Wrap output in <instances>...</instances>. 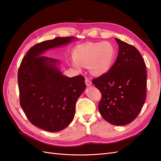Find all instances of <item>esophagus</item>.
<instances>
[{
  "mask_svg": "<svg viewBox=\"0 0 161 161\" xmlns=\"http://www.w3.org/2000/svg\"><path fill=\"white\" fill-rule=\"evenodd\" d=\"M85 83H86V86H90L92 85L91 81L89 79H87V78H86V79H85Z\"/></svg>",
  "mask_w": 161,
  "mask_h": 161,
  "instance_id": "1",
  "label": "esophagus"
}]
</instances>
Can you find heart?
<instances>
[{
    "label": "heart",
    "mask_w": 161,
    "mask_h": 161,
    "mask_svg": "<svg viewBox=\"0 0 161 161\" xmlns=\"http://www.w3.org/2000/svg\"><path fill=\"white\" fill-rule=\"evenodd\" d=\"M116 57L114 46L108 42H89L76 46L72 51L71 65L80 71L82 66H88L94 75H103L113 66Z\"/></svg>",
    "instance_id": "heart-1"
}]
</instances>
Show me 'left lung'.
Returning <instances> with one entry per match:
<instances>
[{"label": "left lung", "instance_id": "1", "mask_svg": "<svg viewBox=\"0 0 161 161\" xmlns=\"http://www.w3.org/2000/svg\"><path fill=\"white\" fill-rule=\"evenodd\" d=\"M119 46L116 60L106 74L92 80L102 95L101 116L115 125L130 124L138 116L146 99L147 70L142 55L133 46L115 38Z\"/></svg>", "mask_w": 161, "mask_h": 161}]
</instances>
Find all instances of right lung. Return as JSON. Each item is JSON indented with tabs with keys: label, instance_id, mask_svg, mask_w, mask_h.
<instances>
[{
	"label": "right lung",
	"instance_id": "obj_1",
	"mask_svg": "<svg viewBox=\"0 0 161 161\" xmlns=\"http://www.w3.org/2000/svg\"><path fill=\"white\" fill-rule=\"evenodd\" d=\"M75 39L56 37L35 45L19 67L21 106L30 122L42 130L56 132L66 128L74 119L76 102L86 88L83 76H64L58 67L59 60L42 55Z\"/></svg>",
	"mask_w": 161,
	"mask_h": 161
}]
</instances>
